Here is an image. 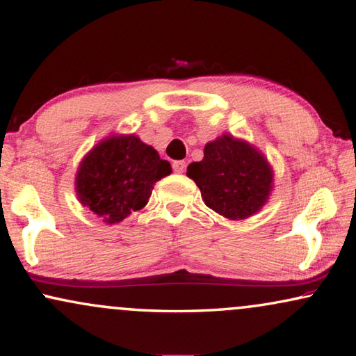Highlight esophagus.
I'll return each mask as SVG.
<instances>
[{
    "label": "esophagus",
    "instance_id": "esophagus-1",
    "mask_svg": "<svg viewBox=\"0 0 356 356\" xmlns=\"http://www.w3.org/2000/svg\"><path fill=\"white\" fill-rule=\"evenodd\" d=\"M185 168H187V163H185L184 160H177V161L172 163L174 172H177V174H182L185 171Z\"/></svg>",
    "mask_w": 356,
    "mask_h": 356
}]
</instances>
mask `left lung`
Segmentation results:
<instances>
[{"label":"left lung","mask_w":356,"mask_h":356,"mask_svg":"<svg viewBox=\"0 0 356 356\" xmlns=\"http://www.w3.org/2000/svg\"><path fill=\"white\" fill-rule=\"evenodd\" d=\"M206 206L231 220H244L261 209L273 187V171L257 149L223 134L206 144L204 158L187 168Z\"/></svg>","instance_id":"1"}]
</instances>
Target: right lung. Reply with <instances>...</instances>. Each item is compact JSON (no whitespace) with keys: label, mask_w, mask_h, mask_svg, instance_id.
Returning <instances> with one entry per match:
<instances>
[{"label":"right lung","mask_w":356,"mask_h":356,"mask_svg":"<svg viewBox=\"0 0 356 356\" xmlns=\"http://www.w3.org/2000/svg\"><path fill=\"white\" fill-rule=\"evenodd\" d=\"M171 171L169 161L134 134L111 136L82 160L77 196L103 222L118 223L147 204L154 184Z\"/></svg>","instance_id":"obj_1"}]
</instances>
